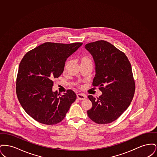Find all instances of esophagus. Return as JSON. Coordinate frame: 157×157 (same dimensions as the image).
<instances>
[{
	"label": "esophagus",
	"mask_w": 157,
	"mask_h": 157,
	"mask_svg": "<svg viewBox=\"0 0 157 157\" xmlns=\"http://www.w3.org/2000/svg\"><path fill=\"white\" fill-rule=\"evenodd\" d=\"M76 96H77V98L79 99V100H84L86 98V96L83 94H77Z\"/></svg>",
	"instance_id": "obj_1"
}]
</instances>
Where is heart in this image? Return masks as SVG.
<instances>
[{
	"instance_id": "b5f03b06",
	"label": "heart",
	"mask_w": 157,
	"mask_h": 157,
	"mask_svg": "<svg viewBox=\"0 0 157 157\" xmlns=\"http://www.w3.org/2000/svg\"><path fill=\"white\" fill-rule=\"evenodd\" d=\"M88 62L92 63V60L90 59V57H88V56L82 57L81 59V63H88ZM67 63L66 64L65 67H67Z\"/></svg>"
}]
</instances>
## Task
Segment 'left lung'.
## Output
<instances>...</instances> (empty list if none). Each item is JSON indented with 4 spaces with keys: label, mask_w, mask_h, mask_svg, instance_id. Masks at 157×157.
<instances>
[{
    "label": "left lung",
    "mask_w": 157,
    "mask_h": 157,
    "mask_svg": "<svg viewBox=\"0 0 157 157\" xmlns=\"http://www.w3.org/2000/svg\"><path fill=\"white\" fill-rule=\"evenodd\" d=\"M92 56L95 75L92 85L102 92L87 111L90 120L99 124L111 123L118 119L131 104L134 95L135 82L131 63L124 53L105 40L85 45Z\"/></svg>",
    "instance_id": "obj_1"
}]
</instances>
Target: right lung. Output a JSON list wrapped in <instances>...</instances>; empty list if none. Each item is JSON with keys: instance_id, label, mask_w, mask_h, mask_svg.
Listing matches in <instances>:
<instances>
[{"instance_id": "obj_1", "label": "right lung", "mask_w": 157, "mask_h": 157, "mask_svg": "<svg viewBox=\"0 0 157 157\" xmlns=\"http://www.w3.org/2000/svg\"><path fill=\"white\" fill-rule=\"evenodd\" d=\"M82 43L47 42L27 53L21 60L16 79V94L23 108L37 122L55 125L62 121L75 102L72 90L60 95L53 91V81L63 72L65 62Z\"/></svg>"}]
</instances>
